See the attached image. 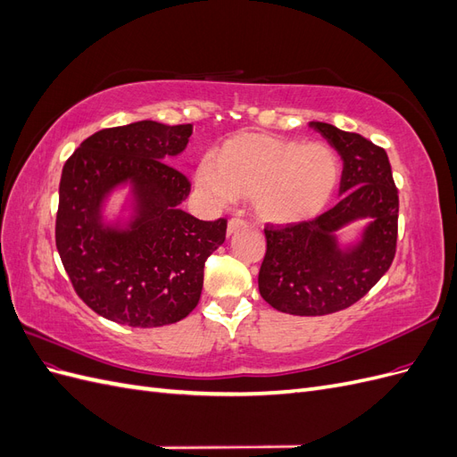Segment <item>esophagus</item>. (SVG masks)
<instances>
[{
	"label": "esophagus",
	"instance_id": "34e87169",
	"mask_svg": "<svg viewBox=\"0 0 457 457\" xmlns=\"http://www.w3.org/2000/svg\"><path fill=\"white\" fill-rule=\"evenodd\" d=\"M244 225H245V223H244L242 219H230V220H228V225H227V234L230 237V234H234L237 230H240Z\"/></svg>",
	"mask_w": 457,
	"mask_h": 457
}]
</instances>
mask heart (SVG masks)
<instances>
[{
    "label": "heart",
    "mask_w": 457,
    "mask_h": 457,
    "mask_svg": "<svg viewBox=\"0 0 457 457\" xmlns=\"http://www.w3.org/2000/svg\"><path fill=\"white\" fill-rule=\"evenodd\" d=\"M339 183V158L326 143H299L267 133L232 135L202 162L196 185L207 200L227 205L250 200L267 225L307 223L320 215Z\"/></svg>",
    "instance_id": "1"
}]
</instances>
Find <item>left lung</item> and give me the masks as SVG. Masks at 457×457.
<instances>
[{
    "mask_svg": "<svg viewBox=\"0 0 457 457\" xmlns=\"http://www.w3.org/2000/svg\"><path fill=\"white\" fill-rule=\"evenodd\" d=\"M343 160L339 202L307 223L267 227L259 294L270 307L295 316L347 309L389 270L396 252L398 190L386 152L362 135L309 121ZM365 227L349 243L342 230Z\"/></svg>",
    "mask_w": 457,
    "mask_h": 457,
    "instance_id": "1",
    "label": "left lung"
}]
</instances>
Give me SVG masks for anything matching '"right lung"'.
<instances>
[{"label":"right lung","instance_id":"add662e5","mask_svg":"<svg viewBox=\"0 0 457 457\" xmlns=\"http://www.w3.org/2000/svg\"><path fill=\"white\" fill-rule=\"evenodd\" d=\"M190 135V123L133 121L93 133L64 163L54 240L76 294L106 320L158 328L198 305L205 259L225 242L227 220L181 210L190 183L168 162ZM120 189L129 195L108 216Z\"/></svg>","mask_w":457,"mask_h":457}]
</instances>
